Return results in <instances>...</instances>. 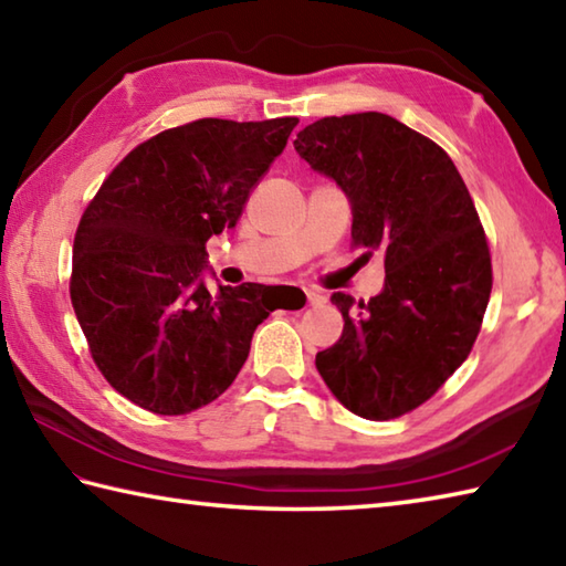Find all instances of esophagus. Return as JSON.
Instances as JSON below:
<instances>
[{"mask_svg":"<svg viewBox=\"0 0 566 566\" xmlns=\"http://www.w3.org/2000/svg\"><path fill=\"white\" fill-rule=\"evenodd\" d=\"M305 301H307V305H323L325 295H319L315 291H305Z\"/></svg>","mask_w":566,"mask_h":566,"instance_id":"esophagus-1","label":"esophagus"}]
</instances>
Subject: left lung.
<instances>
[{"mask_svg":"<svg viewBox=\"0 0 566 566\" xmlns=\"http://www.w3.org/2000/svg\"><path fill=\"white\" fill-rule=\"evenodd\" d=\"M295 153L345 191L352 239L384 253L381 293H333L343 337L315 367L352 413L387 421L421 407L463 365L493 287L488 241L453 159L384 113L323 117Z\"/></svg>","mask_w":566,"mask_h":566,"instance_id":"left-lung-1","label":"left lung"}]
</instances>
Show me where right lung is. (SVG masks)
<instances>
[{
    "instance_id": "right-lung-1",
    "label": "right lung",
    "mask_w": 566,
    "mask_h": 566,
    "mask_svg": "<svg viewBox=\"0 0 566 566\" xmlns=\"http://www.w3.org/2000/svg\"><path fill=\"white\" fill-rule=\"evenodd\" d=\"M297 117H205L137 145L83 211L71 303L115 391L163 416L221 397L275 307L259 283L205 281L207 241L233 229Z\"/></svg>"
}]
</instances>
